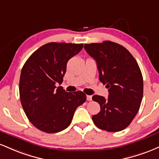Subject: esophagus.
Returning <instances> with one entry per match:
<instances>
[{
    "mask_svg": "<svg viewBox=\"0 0 159 159\" xmlns=\"http://www.w3.org/2000/svg\"><path fill=\"white\" fill-rule=\"evenodd\" d=\"M86 98H87V100H88V101H91V100H92V97H91V95H87Z\"/></svg>",
    "mask_w": 159,
    "mask_h": 159,
    "instance_id": "34e87169",
    "label": "esophagus"
}]
</instances>
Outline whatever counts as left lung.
<instances>
[{
  "label": "left lung",
  "instance_id": "obj_1",
  "mask_svg": "<svg viewBox=\"0 0 159 159\" xmlns=\"http://www.w3.org/2000/svg\"><path fill=\"white\" fill-rule=\"evenodd\" d=\"M84 48L96 60L100 80L109 97L94 95L100 106L93 115L95 126L107 132H119L131 124L143 98V76L138 62L124 46L111 41L85 44Z\"/></svg>",
  "mask_w": 159,
  "mask_h": 159
}]
</instances>
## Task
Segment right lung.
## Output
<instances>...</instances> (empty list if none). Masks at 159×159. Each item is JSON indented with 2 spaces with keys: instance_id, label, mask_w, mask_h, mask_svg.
<instances>
[{
  "instance_id": "obj_1",
  "label": "right lung",
  "mask_w": 159,
  "mask_h": 159,
  "mask_svg": "<svg viewBox=\"0 0 159 159\" xmlns=\"http://www.w3.org/2000/svg\"><path fill=\"white\" fill-rule=\"evenodd\" d=\"M83 44L50 42L40 47L24 63L19 82L20 100L31 124L46 133L64 130L76 108L86 100L83 91L66 92L61 84L70 58Z\"/></svg>"
}]
</instances>
